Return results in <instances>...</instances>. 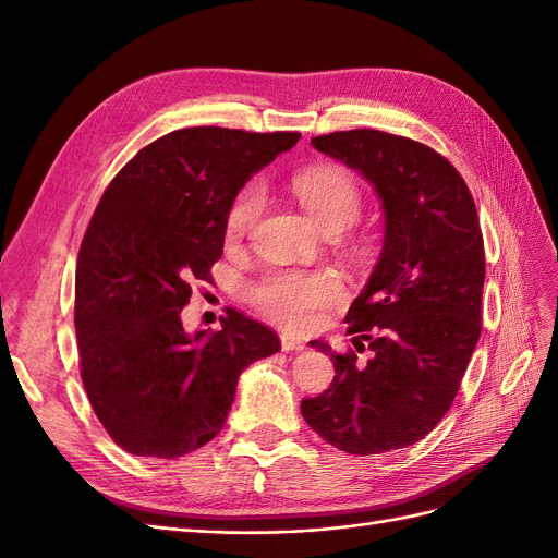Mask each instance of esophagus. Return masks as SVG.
<instances>
[{
	"label": "esophagus",
	"instance_id": "1",
	"mask_svg": "<svg viewBox=\"0 0 558 558\" xmlns=\"http://www.w3.org/2000/svg\"><path fill=\"white\" fill-rule=\"evenodd\" d=\"M281 349L288 353V351H302L304 349V341L291 337V335H281Z\"/></svg>",
	"mask_w": 558,
	"mask_h": 558
}]
</instances>
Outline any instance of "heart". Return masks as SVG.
<instances>
[{"label": "heart", "mask_w": 558, "mask_h": 558, "mask_svg": "<svg viewBox=\"0 0 558 558\" xmlns=\"http://www.w3.org/2000/svg\"><path fill=\"white\" fill-rule=\"evenodd\" d=\"M300 205L310 213L320 233H343L362 213V191L349 170L323 166L306 170L293 180ZM265 189L252 182L240 191L226 217V235L244 238L263 215ZM248 300L256 310L288 330H310L320 312L343 300V286L328 272H272L248 288Z\"/></svg>", "instance_id": "heart-1"}]
</instances>
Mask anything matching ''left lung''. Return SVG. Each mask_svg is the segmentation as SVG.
<instances>
[{
    "label": "left lung",
    "instance_id": "1",
    "mask_svg": "<svg viewBox=\"0 0 558 558\" xmlns=\"http://www.w3.org/2000/svg\"><path fill=\"white\" fill-rule=\"evenodd\" d=\"M312 145L367 180L386 235L345 323L373 357L314 349L335 364L332 386L302 399V417L330 446L378 454L417 444L452 407L483 320L485 244L471 191L432 147L376 129L335 131Z\"/></svg>",
    "mask_w": 558,
    "mask_h": 558
}]
</instances>
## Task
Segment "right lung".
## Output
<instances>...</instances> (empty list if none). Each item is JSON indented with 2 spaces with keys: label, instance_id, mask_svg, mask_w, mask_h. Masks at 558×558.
<instances>
[{
  "label": "right lung",
  "instance_id": "1",
  "mask_svg": "<svg viewBox=\"0 0 558 558\" xmlns=\"http://www.w3.org/2000/svg\"><path fill=\"white\" fill-rule=\"evenodd\" d=\"M300 133L191 126L133 157L104 191L75 270V337L92 409L136 457L175 459L226 425L240 374L281 349L228 310L219 332L189 335L191 281L223 254L226 217L246 180Z\"/></svg>",
  "mask_w": 558,
  "mask_h": 558
}]
</instances>
